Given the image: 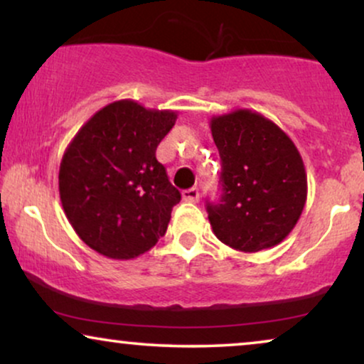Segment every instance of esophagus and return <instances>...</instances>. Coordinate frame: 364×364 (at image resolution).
I'll list each match as a JSON object with an SVG mask.
<instances>
[{"label":"esophagus","mask_w":364,"mask_h":364,"mask_svg":"<svg viewBox=\"0 0 364 364\" xmlns=\"http://www.w3.org/2000/svg\"><path fill=\"white\" fill-rule=\"evenodd\" d=\"M182 198L186 202H198V198H200V193H198V188H196V187H192V188H188V191H183L182 192Z\"/></svg>","instance_id":"34e87169"}]
</instances>
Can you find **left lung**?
Returning a JSON list of instances; mask_svg holds the SVG:
<instances>
[{"label": "left lung", "instance_id": "left-lung-1", "mask_svg": "<svg viewBox=\"0 0 364 364\" xmlns=\"http://www.w3.org/2000/svg\"><path fill=\"white\" fill-rule=\"evenodd\" d=\"M210 131L222 161L220 203H207L213 233L245 253L278 245L306 203V172L296 146L250 109L213 116Z\"/></svg>", "mask_w": 364, "mask_h": 364}]
</instances>
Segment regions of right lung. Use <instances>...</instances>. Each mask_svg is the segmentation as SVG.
<instances>
[{"mask_svg":"<svg viewBox=\"0 0 364 364\" xmlns=\"http://www.w3.org/2000/svg\"><path fill=\"white\" fill-rule=\"evenodd\" d=\"M177 112L132 99L107 104L84 126L59 166V197L79 238L112 260H131L166 235L181 192L156 159Z\"/></svg>","mask_w":364,"mask_h":364,"instance_id":"obj_1","label":"right lung"}]
</instances>
